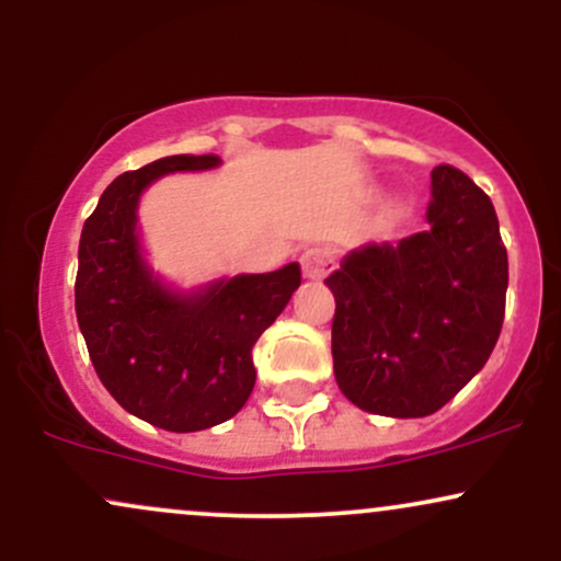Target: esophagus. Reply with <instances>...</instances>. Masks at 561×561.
Returning a JSON list of instances; mask_svg holds the SVG:
<instances>
[{
    "mask_svg": "<svg viewBox=\"0 0 561 561\" xmlns=\"http://www.w3.org/2000/svg\"><path fill=\"white\" fill-rule=\"evenodd\" d=\"M302 276L311 282H321L327 274L332 272V253L327 248H308L300 255Z\"/></svg>",
    "mask_w": 561,
    "mask_h": 561,
    "instance_id": "34e87169",
    "label": "esophagus"
}]
</instances>
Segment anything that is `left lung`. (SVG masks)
<instances>
[{"instance_id":"left-lung-1","label":"left lung","mask_w":561,"mask_h":561,"mask_svg":"<svg viewBox=\"0 0 561 561\" xmlns=\"http://www.w3.org/2000/svg\"><path fill=\"white\" fill-rule=\"evenodd\" d=\"M427 224L353 250L324 279L334 379L369 414H435L485 366L504 324L508 261L491 197L437 165Z\"/></svg>"}]
</instances>
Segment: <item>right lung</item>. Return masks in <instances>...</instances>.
Instances as JSON below:
<instances>
[{"mask_svg":"<svg viewBox=\"0 0 561 561\" xmlns=\"http://www.w3.org/2000/svg\"><path fill=\"white\" fill-rule=\"evenodd\" d=\"M218 156H171L121 173L102 192L79 242L76 319L96 377L128 414L197 433L231 420L255 385L253 345L300 287V266L218 279L173 293L141 259L139 195L173 171Z\"/></svg>","mask_w":561,"mask_h":561,"instance_id":"obj_1","label":"right lung"}]
</instances>
